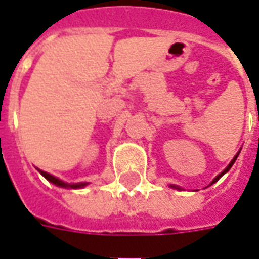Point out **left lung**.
Instances as JSON below:
<instances>
[{"label":"left lung","instance_id":"obj_1","mask_svg":"<svg viewBox=\"0 0 259 259\" xmlns=\"http://www.w3.org/2000/svg\"><path fill=\"white\" fill-rule=\"evenodd\" d=\"M237 155H239V154H237ZM237 155H236V157H234V158H233V159H232V162L229 163V165H228V168L225 169V170H223L222 174H221V175H218L217 178H215V179L212 180V183H211V185H213V183H215V182H218V180H219V179H221V178H222L223 175H225V174H226V172H228L229 169H230V168H232V166H233V163H234V161H236V159H237ZM172 187H174V186H172Z\"/></svg>","mask_w":259,"mask_h":259}]
</instances>
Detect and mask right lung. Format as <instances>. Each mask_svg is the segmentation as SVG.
<instances>
[{
	"label": "right lung",
	"instance_id": "right-lung-1",
	"mask_svg": "<svg viewBox=\"0 0 259 259\" xmlns=\"http://www.w3.org/2000/svg\"><path fill=\"white\" fill-rule=\"evenodd\" d=\"M40 170V169H38ZM40 174L46 178V179L48 180V182H51V183H54V185L57 186H61V187H70V189H80V187H84L87 183H74V185H69V183H65V182H62V180H59L58 178H55V176H53V175L47 174V172H42V170H40Z\"/></svg>",
	"mask_w": 259,
	"mask_h": 259
}]
</instances>
